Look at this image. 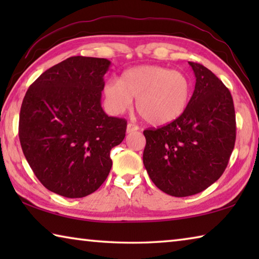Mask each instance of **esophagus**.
Segmentation results:
<instances>
[{"label":"esophagus","mask_w":259,"mask_h":259,"mask_svg":"<svg viewBox=\"0 0 259 259\" xmlns=\"http://www.w3.org/2000/svg\"><path fill=\"white\" fill-rule=\"evenodd\" d=\"M139 130V126L137 124L135 123H128V125H126V133H134V131H137Z\"/></svg>","instance_id":"34e87169"}]
</instances>
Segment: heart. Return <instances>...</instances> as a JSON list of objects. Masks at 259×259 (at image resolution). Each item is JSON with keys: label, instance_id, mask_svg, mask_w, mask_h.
<instances>
[{"label": "heart", "instance_id": "b5f03b06", "mask_svg": "<svg viewBox=\"0 0 259 259\" xmlns=\"http://www.w3.org/2000/svg\"><path fill=\"white\" fill-rule=\"evenodd\" d=\"M103 93L111 112H125L133 105V98H137L136 107L140 115L148 123L163 125L185 112L191 97V83L179 71L144 65L125 71L119 81H108Z\"/></svg>", "mask_w": 259, "mask_h": 259}]
</instances>
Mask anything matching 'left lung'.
Segmentation results:
<instances>
[{
	"label": "left lung",
	"mask_w": 259,
	"mask_h": 259,
	"mask_svg": "<svg viewBox=\"0 0 259 259\" xmlns=\"http://www.w3.org/2000/svg\"><path fill=\"white\" fill-rule=\"evenodd\" d=\"M195 89L177 120L144 130L143 162L157 188L183 198L219 179L233 152L236 123L230 90L203 65L188 61Z\"/></svg>",
	"instance_id": "obj_1"
}]
</instances>
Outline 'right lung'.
<instances>
[{
	"mask_svg": "<svg viewBox=\"0 0 259 259\" xmlns=\"http://www.w3.org/2000/svg\"><path fill=\"white\" fill-rule=\"evenodd\" d=\"M111 61L75 56L47 69L26 93L19 140L35 176L65 198L97 191L112 168L111 150L126 121L108 116L100 98Z\"/></svg>",
	"mask_w": 259,
	"mask_h": 259,
	"instance_id": "1",
	"label": "right lung"
}]
</instances>
